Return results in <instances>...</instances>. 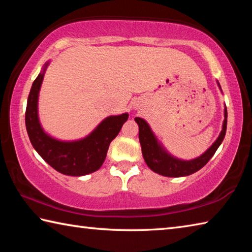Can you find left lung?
Returning <instances> with one entry per match:
<instances>
[{"label": "left lung", "mask_w": 252, "mask_h": 252, "mask_svg": "<svg viewBox=\"0 0 252 252\" xmlns=\"http://www.w3.org/2000/svg\"><path fill=\"white\" fill-rule=\"evenodd\" d=\"M220 87V85H219ZM227 108L224 109V121L222 131H221L216 142L208 149V150L197 159L190 161H182L176 159L164 151L159 143H158L155 134L152 133L150 126L143 119L135 118L134 120L139 126V140L141 144L142 156L144 161L152 171L161 174L164 177H186L190 176L198 170L203 168L209 160L215 155L217 149L219 148L221 142L223 141L225 131H227Z\"/></svg>", "instance_id": "1"}]
</instances>
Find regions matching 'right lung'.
<instances>
[{
    "label": "right lung",
    "instance_id": "add662e5",
    "mask_svg": "<svg viewBox=\"0 0 252 252\" xmlns=\"http://www.w3.org/2000/svg\"><path fill=\"white\" fill-rule=\"evenodd\" d=\"M46 65L43 73L34 80L28 97L25 126L30 141L42 159L60 173L80 177L94 172L103 164L111 141L120 132L129 114L106 118L90 135L79 141L62 142L51 138L41 127L37 118V97Z\"/></svg>",
    "mask_w": 252,
    "mask_h": 252
}]
</instances>
